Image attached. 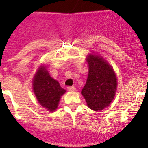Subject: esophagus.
I'll return each instance as SVG.
<instances>
[{"label":"esophagus","mask_w":148,"mask_h":148,"mask_svg":"<svg viewBox=\"0 0 148 148\" xmlns=\"http://www.w3.org/2000/svg\"><path fill=\"white\" fill-rule=\"evenodd\" d=\"M76 88L74 87V86H72V87H67V90H69V91H74L75 90Z\"/></svg>","instance_id":"obj_1"}]
</instances>
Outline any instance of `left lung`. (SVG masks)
I'll return each mask as SVG.
<instances>
[{
    "instance_id": "8db88e82",
    "label": "left lung",
    "mask_w": 148,
    "mask_h": 148,
    "mask_svg": "<svg viewBox=\"0 0 148 148\" xmlns=\"http://www.w3.org/2000/svg\"><path fill=\"white\" fill-rule=\"evenodd\" d=\"M86 60L89 71L81 95L88 108L100 111L113 101L117 90V77L112 67L101 56L90 53Z\"/></svg>"
}]
</instances>
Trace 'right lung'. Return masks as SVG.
I'll return each mask as SVG.
<instances>
[{"instance_id":"right-lung-1","label":"right lung","mask_w":148,"mask_h":148,"mask_svg":"<svg viewBox=\"0 0 148 148\" xmlns=\"http://www.w3.org/2000/svg\"><path fill=\"white\" fill-rule=\"evenodd\" d=\"M33 90L40 105L50 112H53L58 108L60 97L66 92L58 81L50 76L44 65L38 67L34 75Z\"/></svg>"}]
</instances>
